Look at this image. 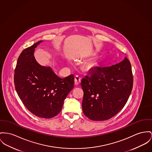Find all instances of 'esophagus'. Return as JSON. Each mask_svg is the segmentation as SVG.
<instances>
[{"mask_svg": "<svg viewBox=\"0 0 152 152\" xmlns=\"http://www.w3.org/2000/svg\"><path fill=\"white\" fill-rule=\"evenodd\" d=\"M81 78L78 75H77L74 78V83L75 85H78L81 83Z\"/></svg>", "mask_w": 152, "mask_h": 152, "instance_id": "1", "label": "esophagus"}]
</instances>
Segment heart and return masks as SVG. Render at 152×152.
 <instances>
[{"instance_id":"b5f03b06","label":"heart","mask_w":152,"mask_h":152,"mask_svg":"<svg viewBox=\"0 0 152 152\" xmlns=\"http://www.w3.org/2000/svg\"><path fill=\"white\" fill-rule=\"evenodd\" d=\"M92 66H93L89 65V66H88V69H91V67H92Z\"/></svg>"}]
</instances>
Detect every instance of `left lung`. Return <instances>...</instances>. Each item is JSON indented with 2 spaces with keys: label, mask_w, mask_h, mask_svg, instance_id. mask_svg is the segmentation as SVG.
Listing matches in <instances>:
<instances>
[{
  "label": "left lung",
  "mask_w": 152,
  "mask_h": 152,
  "mask_svg": "<svg viewBox=\"0 0 152 152\" xmlns=\"http://www.w3.org/2000/svg\"><path fill=\"white\" fill-rule=\"evenodd\" d=\"M133 84L130 62L127 58L110 67H97L81 81L82 111L92 121H106L124 107Z\"/></svg>",
  "instance_id": "8db88e82"
}]
</instances>
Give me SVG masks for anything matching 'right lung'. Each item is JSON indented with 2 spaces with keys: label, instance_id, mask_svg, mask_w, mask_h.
I'll list each match as a JSON object with an SVG mask.
<instances>
[{
  "label": "right lung",
  "instance_id": "obj_1",
  "mask_svg": "<svg viewBox=\"0 0 152 152\" xmlns=\"http://www.w3.org/2000/svg\"><path fill=\"white\" fill-rule=\"evenodd\" d=\"M36 42L21 52L14 74L15 90L26 108L36 116L49 119L61 111L64 100L74 88L72 74L61 78L50 66L40 65L35 59Z\"/></svg>",
  "mask_w": 152,
  "mask_h": 152
}]
</instances>
